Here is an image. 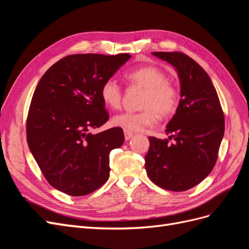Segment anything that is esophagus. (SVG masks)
Here are the masks:
<instances>
[{
    "label": "esophagus",
    "instance_id": "obj_1",
    "mask_svg": "<svg viewBox=\"0 0 249 249\" xmlns=\"http://www.w3.org/2000/svg\"><path fill=\"white\" fill-rule=\"evenodd\" d=\"M134 136V134L129 131H124V139L125 140H130Z\"/></svg>",
    "mask_w": 249,
    "mask_h": 249
}]
</instances>
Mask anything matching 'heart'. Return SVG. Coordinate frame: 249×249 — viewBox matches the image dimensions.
Segmentation results:
<instances>
[{"label": "heart", "instance_id": "heart-1", "mask_svg": "<svg viewBox=\"0 0 249 249\" xmlns=\"http://www.w3.org/2000/svg\"><path fill=\"white\" fill-rule=\"evenodd\" d=\"M134 86L145 89L141 102L140 112L119 113L112 118V124L122 127L124 131L141 132L153 126L158 119L170 116L178 105V92L167 76L159 67L142 66L125 74ZM101 97L107 107L117 109L123 100V90L114 79H108L103 83Z\"/></svg>", "mask_w": 249, "mask_h": 249}]
</instances>
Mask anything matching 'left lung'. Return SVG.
Wrapping results in <instances>:
<instances>
[{"label": "left lung", "mask_w": 249, "mask_h": 249, "mask_svg": "<svg viewBox=\"0 0 249 249\" xmlns=\"http://www.w3.org/2000/svg\"><path fill=\"white\" fill-rule=\"evenodd\" d=\"M178 72L180 100L166 126L168 139L148 137L145 156L147 176L157 186L186 191L212 171L224 134V117L216 89L208 73L179 52H155Z\"/></svg>", "instance_id": "1"}]
</instances>
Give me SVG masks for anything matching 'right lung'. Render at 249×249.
<instances>
[{
  "label": "right lung",
  "instance_id": "add662e5",
  "mask_svg": "<svg viewBox=\"0 0 249 249\" xmlns=\"http://www.w3.org/2000/svg\"><path fill=\"white\" fill-rule=\"evenodd\" d=\"M130 54H77L52 65L37 85L27 119L29 148L44 178L57 190L83 196L109 178V155L124 141L122 127L96 134L107 123L101 97Z\"/></svg>",
  "mask_w": 249,
  "mask_h": 249
}]
</instances>
